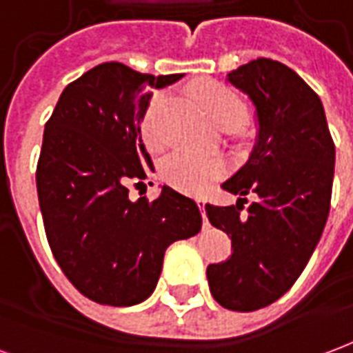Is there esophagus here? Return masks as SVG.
Listing matches in <instances>:
<instances>
[{"label":"esophagus","instance_id":"esophagus-1","mask_svg":"<svg viewBox=\"0 0 353 353\" xmlns=\"http://www.w3.org/2000/svg\"><path fill=\"white\" fill-rule=\"evenodd\" d=\"M196 204H199V208H200V214H202V221H204V227H208L210 223H208V215H206V200L199 199V200H196Z\"/></svg>","mask_w":353,"mask_h":353}]
</instances>
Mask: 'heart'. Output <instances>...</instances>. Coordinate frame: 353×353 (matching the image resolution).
<instances>
[{
  "label": "heart",
  "mask_w": 353,
  "mask_h": 353,
  "mask_svg": "<svg viewBox=\"0 0 353 353\" xmlns=\"http://www.w3.org/2000/svg\"><path fill=\"white\" fill-rule=\"evenodd\" d=\"M194 98L199 100L206 115L219 128L234 126L244 123L248 115L244 100L232 88L210 83L194 90ZM168 103L166 94H154L147 101L143 115H141V136L149 149H161L164 143L162 136V109ZM227 174V162L221 157H208V154L191 153V151H177L164 159L161 166V176L172 187L179 191L200 194L210 185L221 179Z\"/></svg>",
  "instance_id": "1"
}]
</instances>
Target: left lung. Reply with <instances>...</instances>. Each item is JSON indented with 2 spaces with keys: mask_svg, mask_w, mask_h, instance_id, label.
Listing matches in <instances>:
<instances>
[{
  "mask_svg": "<svg viewBox=\"0 0 353 353\" xmlns=\"http://www.w3.org/2000/svg\"><path fill=\"white\" fill-rule=\"evenodd\" d=\"M250 96L257 141L250 159L223 183L236 206L206 204L215 229L232 240L227 261L206 270L217 303L236 312L265 308L285 295L318 245L334 176V143L319 96L291 68L257 58L227 75ZM258 196L242 212L245 194Z\"/></svg>",
  "mask_w": 353,
  "mask_h": 353,
  "instance_id": "1",
  "label": "left lung"
}]
</instances>
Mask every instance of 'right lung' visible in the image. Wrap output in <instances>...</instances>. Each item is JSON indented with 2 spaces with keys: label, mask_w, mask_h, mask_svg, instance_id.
I'll return each instance as SVG.
<instances>
[{
  "label": "right lung",
  "mask_w": 353,
  "mask_h": 353,
  "mask_svg": "<svg viewBox=\"0 0 353 353\" xmlns=\"http://www.w3.org/2000/svg\"><path fill=\"white\" fill-rule=\"evenodd\" d=\"M181 77L105 62L64 88L45 124L35 181L47 240L68 280L94 303H143L168 245L202 227L196 202L166 185L157 200L128 199V185L153 170L141 141L149 88Z\"/></svg>",
  "instance_id": "add662e5"
}]
</instances>
